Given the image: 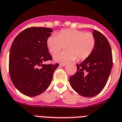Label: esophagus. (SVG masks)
I'll use <instances>...</instances> for the list:
<instances>
[{"instance_id":"obj_1","label":"esophagus","mask_w":122,"mask_h":122,"mask_svg":"<svg viewBox=\"0 0 122 122\" xmlns=\"http://www.w3.org/2000/svg\"><path fill=\"white\" fill-rule=\"evenodd\" d=\"M66 65H67V63H60V66H66Z\"/></svg>"}]
</instances>
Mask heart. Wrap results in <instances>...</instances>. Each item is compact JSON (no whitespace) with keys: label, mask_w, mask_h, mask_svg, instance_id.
<instances>
[{"label":"heart","mask_w":122,"mask_h":122,"mask_svg":"<svg viewBox=\"0 0 122 122\" xmlns=\"http://www.w3.org/2000/svg\"><path fill=\"white\" fill-rule=\"evenodd\" d=\"M96 44V39L91 32L75 29L61 30L58 34L50 35L46 45L51 54H55L66 45L67 50L54 55L55 61L67 62L78 60L83 61L92 53Z\"/></svg>","instance_id":"obj_1"}]
</instances>
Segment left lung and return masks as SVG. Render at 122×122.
I'll use <instances>...</instances> for the list:
<instances>
[{
    "label": "left lung",
    "instance_id": "8db88e82",
    "mask_svg": "<svg viewBox=\"0 0 122 122\" xmlns=\"http://www.w3.org/2000/svg\"><path fill=\"white\" fill-rule=\"evenodd\" d=\"M96 44L92 53L81 64L69 77V83L79 95L91 97L97 95L107 84L111 72L113 58L107 39L100 31H93Z\"/></svg>",
    "mask_w": 122,
    "mask_h": 122
}]
</instances>
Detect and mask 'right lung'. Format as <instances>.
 <instances>
[{
	"instance_id": "add662e5",
	"label": "right lung",
	"mask_w": 122,
	"mask_h": 122,
	"mask_svg": "<svg viewBox=\"0 0 122 122\" xmlns=\"http://www.w3.org/2000/svg\"><path fill=\"white\" fill-rule=\"evenodd\" d=\"M53 31L45 27H30L14 39L9 55V70L12 82L21 94L34 97L46 90L59 64H43L53 60L46 45Z\"/></svg>"
}]
</instances>
